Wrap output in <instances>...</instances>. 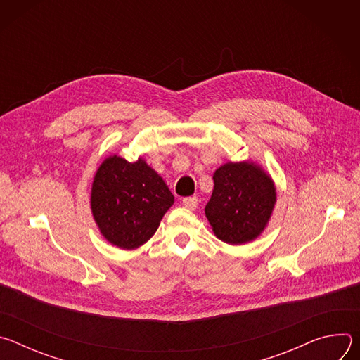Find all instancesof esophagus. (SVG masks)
Listing matches in <instances>:
<instances>
[{
    "instance_id": "obj_1",
    "label": "esophagus",
    "mask_w": 360,
    "mask_h": 360,
    "mask_svg": "<svg viewBox=\"0 0 360 360\" xmlns=\"http://www.w3.org/2000/svg\"><path fill=\"white\" fill-rule=\"evenodd\" d=\"M182 205L188 210H196L198 208V198L196 196H188L182 199Z\"/></svg>"
}]
</instances>
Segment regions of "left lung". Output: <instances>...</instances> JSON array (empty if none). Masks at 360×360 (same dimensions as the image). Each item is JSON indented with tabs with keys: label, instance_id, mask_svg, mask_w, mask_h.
<instances>
[{
	"label": "left lung",
	"instance_id": "8db88e82",
	"mask_svg": "<svg viewBox=\"0 0 360 360\" xmlns=\"http://www.w3.org/2000/svg\"><path fill=\"white\" fill-rule=\"evenodd\" d=\"M205 214L215 235L231 245L246 243L268 224L276 192L271 178L253 164H225L214 174Z\"/></svg>",
	"mask_w": 360,
	"mask_h": 360
}]
</instances>
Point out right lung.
I'll list each match as a JSON object with an SVG mask.
<instances>
[{
    "label": "right lung",
    "mask_w": 360,
    "mask_h": 360,
    "mask_svg": "<svg viewBox=\"0 0 360 360\" xmlns=\"http://www.w3.org/2000/svg\"><path fill=\"white\" fill-rule=\"evenodd\" d=\"M172 203L174 195L167 184L142 160L131 164L114 155L96 171L91 192L92 214L102 235L118 248L143 245Z\"/></svg>",
    "instance_id": "obj_1"
}]
</instances>
